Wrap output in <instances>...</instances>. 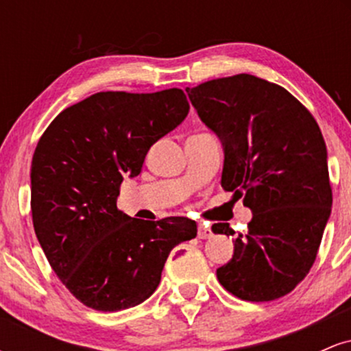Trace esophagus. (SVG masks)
I'll return each mask as SVG.
<instances>
[{
    "label": "esophagus",
    "mask_w": 351,
    "mask_h": 351,
    "mask_svg": "<svg viewBox=\"0 0 351 351\" xmlns=\"http://www.w3.org/2000/svg\"><path fill=\"white\" fill-rule=\"evenodd\" d=\"M211 236H213L211 228H209L206 223L199 224V226H198V237H199V239H208V237H211Z\"/></svg>",
    "instance_id": "34e87169"
}]
</instances>
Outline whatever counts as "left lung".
I'll list each match as a JSON object with an SVG mask.
<instances>
[{"mask_svg":"<svg viewBox=\"0 0 351 351\" xmlns=\"http://www.w3.org/2000/svg\"><path fill=\"white\" fill-rule=\"evenodd\" d=\"M199 119L224 145L221 186L251 208L247 232L216 271L219 284L247 302L292 292L315 263L332 211L327 147L313 115L291 92L237 74L186 88ZM215 234H234L228 223Z\"/></svg>","mask_w":351,"mask_h":351,"instance_id":"1","label":"left lung"}]
</instances>
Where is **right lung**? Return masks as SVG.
Instances as JSON below:
<instances>
[{"instance_id":"right-lung-1","label":"right lung","mask_w":351,"mask_h":351,"mask_svg":"<svg viewBox=\"0 0 351 351\" xmlns=\"http://www.w3.org/2000/svg\"><path fill=\"white\" fill-rule=\"evenodd\" d=\"M181 88L99 92L64 108L33 155L31 213L52 271L86 307L117 312L158 287L175 245L196 237L188 217L135 219L117 208L125 176L188 115Z\"/></svg>"}]
</instances>
